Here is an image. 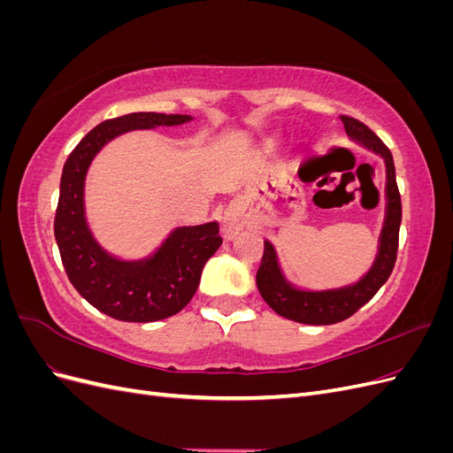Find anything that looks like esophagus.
<instances>
[{
    "label": "esophagus",
    "instance_id": "1",
    "mask_svg": "<svg viewBox=\"0 0 453 453\" xmlns=\"http://www.w3.org/2000/svg\"><path fill=\"white\" fill-rule=\"evenodd\" d=\"M223 234L225 238H234L238 234V230L242 228V217L240 211L234 208V205H230V208L225 211V221H223Z\"/></svg>",
    "mask_w": 453,
    "mask_h": 453
}]
</instances>
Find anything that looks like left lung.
I'll use <instances>...</instances> for the list:
<instances>
[{"label": "left lung", "mask_w": 453, "mask_h": 453, "mask_svg": "<svg viewBox=\"0 0 453 453\" xmlns=\"http://www.w3.org/2000/svg\"><path fill=\"white\" fill-rule=\"evenodd\" d=\"M342 122L348 135L353 140H357L366 149L374 150L380 157L386 160V172H388V213L386 223H383V230L380 236V251L374 260L372 268L368 270L366 276L349 287H342V289L334 291H298L293 285L285 281L283 273L278 266L276 251H273L272 243L265 242V253L260 266L257 272V287L260 296L265 298V303L280 313L281 318H287L296 323L306 325H333L340 323L363 308L370 298H372L380 287L388 281L391 276L396 251H399V228L403 219V205H401V193L396 187L395 177V164L393 155L378 135L370 130L365 122L342 115Z\"/></svg>", "instance_id": "1"}]
</instances>
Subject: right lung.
I'll return each instance as SVG.
<instances>
[{"mask_svg":"<svg viewBox=\"0 0 453 453\" xmlns=\"http://www.w3.org/2000/svg\"><path fill=\"white\" fill-rule=\"evenodd\" d=\"M193 117L130 113L104 120L77 143L67 157L62 180L54 238L67 278L96 310L130 323L166 319L181 311L195 296L202 268L221 248L217 223L180 226L145 260H119L92 238L85 219V177L94 155L117 135L157 127L183 125Z\"/></svg>","mask_w":453,"mask_h":453,"instance_id":"add662e5","label":"right lung"}]
</instances>
